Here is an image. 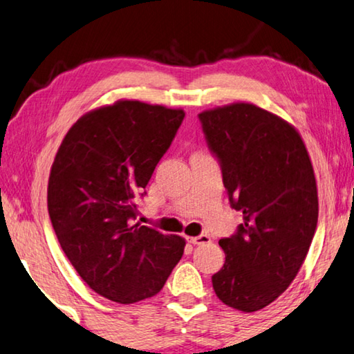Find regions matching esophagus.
<instances>
[{
	"label": "esophagus",
	"instance_id": "34e87169",
	"mask_svg": "<svg viewBox=\"0 0 354 354\" xmlns=\"http://www.w3.org/2000/svg\"><path fill=\"white\" fill-rule=\"evenodd\" d=\"M189 242H192L193 245H203V243H209L210 242V237L205 236V234H201V236L189 237Z\"/></svg>",
	"mask_w": 354,
	"mask_h": 354
}]
</instances>
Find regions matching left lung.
<instances>
[{
	"mask_svg": "<svg viewBox=\"0 0 354 354\" xmlns=\"http://www.w3.org/2000/svg\"><path fill=\"white\" fill-rule=\"evenodd\" d=\"M198 117L231 207L243 214L237 232L220 239L226 259L212 285L223 304L257 312L291 285L313 241L312 161L295 127L254 104L234 102Z\"/></svg>",
	"mask_w": 354,
	"mask_h": 354,
	"instance_id": "1",
	"label": "left lung"
}]
</instances>
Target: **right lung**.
<instances>
[{
	"label": "right lung",
	"mask_w": 354,
	"mask_h": 354,
	"mask_svg": "<svg viewBox=\"0 0 354 354\" xmlns=\"http://www.w3.org/2000/svg\"><path fill=\"white\" fill-rule=\"evenodd\" d=\"M183 117L122 100L80 117L57 151L47 188L53 231L85 283L113 302L158 295L183 254L185 239L136 223V196Z\"/></svg>",
	"instance_id": "1"
}]
</instances>
